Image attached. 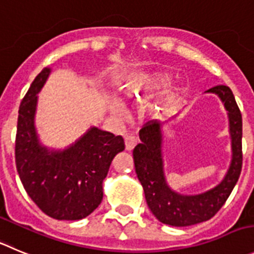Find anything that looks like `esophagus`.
<instances>
[{
  "mask_svg": "<svg viewBox=\"0 0 254 254\" xmlns=\"http://www.w3.org/2000/svg\"><path fill=\"white\" fill-rule=\"evenodd\" d=\"M138 144V139H136V136H132V135H127V136H125V148H127V150H132L134 149V146Z\"/></svg>",
  "mask_w": 254,
  "mask_h": 254,
  "instance_id": "esophagus-1",
  "label": "esophagus"
}]
</instances>
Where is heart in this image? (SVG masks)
<instances>
[{"instance_id":"1","label":"heart","mask_w":254,"mask_h":254,"mask_svg":"<svg viewBox=\"0 0 254 254\" xmlns=\"http://www.w3.org/2000/svg\"><path fill=\"white\" fill-rule=\"evenodd\" d=\"M172 80V75L167 71H144V72H134L127 75L119 87L122 100L125 103L140 105L148 101L154 94L167 86ZM179 85H172L165 90L162 98L156 101L151 109L153 114H162L174 101L175 96L179 92ZM109 109L113 114L118 116H124L125 111L119 100L110 99L108 103Z\"/></svg>"}]
</instances>
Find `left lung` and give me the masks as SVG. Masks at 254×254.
<instances>
[{"label": "left lung", "mask_w": 254, "mask_h": 254, "mask_svg": "<svg viewBox=\"0 0 254 254\" xmlns=\"http://www.w3.org/2000/svg\"><path fill=\"white\" fill-rule=\"evenodd\" d=\"M217 95L228 114L232 159L223 179L199 194L184 195L168 186L163 160V127L158 120L139 131L141 143L134 148L135 172L145 194L146 204L156 219L173 227H187L210 219L231 195L242 170V114L228 86L218 85L207 90Z\"/></svg>", "instance_id": "1"}]
</instances>
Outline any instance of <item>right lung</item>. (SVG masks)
<instances>
[{"label":"right lung","instance_id":"obj_1","mask_svg":"<svg viewBox=\"0 0 254 254\" xmlns=\"http://www.w3.org/2000/svg\"><path fill=\"white\" fill-rule=\"evenodd\" d=\"M51 68L35 77L18 110L16 168L23 188L37 207L59 220H79L103 200V182L115 155L125 149L124 139L91 127L64 149L44 145L37 134L39 94Z\"/></svg>","mask_w":254,"mask_h":254}]
</instances>
